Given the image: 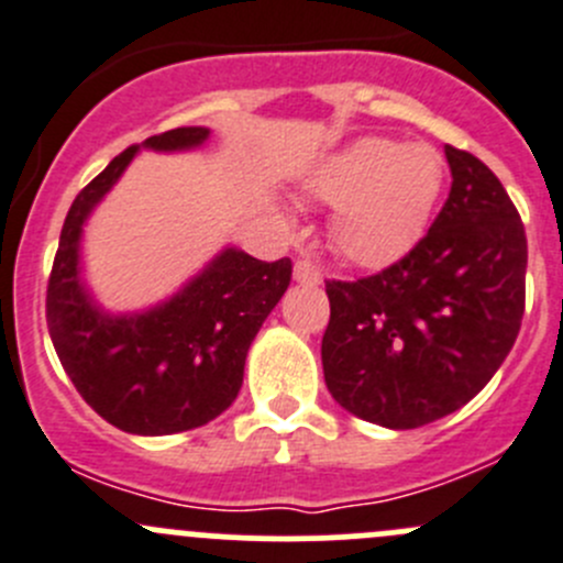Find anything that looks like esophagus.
Listing matches in <instances>:
<instances>
[{"label": "esophagus", "mask_w": 563, "mask_h": 563, "mask_svg": "<svg viewBox=\"0 0 563 563\" xmlns=\"http://www.w3.org/2000/svg\"><path fill=\"white\" fill-rule=\"evenodd\" d=\"M294 280L302 283V286H319L321 283L319 266H313L310 261H297V264H294Z\"/></svg>", "instance_id": "esophagus-1"}]
</instances>
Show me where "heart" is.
<instances>
[{"label":"heart","instance_id":"heart-1","mask_svg":"<svg viewBox=\"0 0 563 563\" xmlns=\"http://www.w3.org/2000/svg\"><path fill=\"white\" fill-rule=\"evenodd\" d=\"M445 184V162L432 145H401L363 136L321 159L305 189L335 206L332 244L357 266H379L401 255L427 228Z\"/></svg>","mask_w":563,"mask_h":563}]
</instances>
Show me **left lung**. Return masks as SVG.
Listing matches in <instances>:
<instances>
[{
    "instance_id": "obj_1",
    "label": "left lung",
    "mask_w": 563,
    "mask_h": 563,
    "mask_svg": "<svg viewBox=\"0 0 563 563\" xmlns=\"http://www.w3.org/2000/svg\"><path fill=\"white\" fill-rule=\"evenodd\" d=\"M451 192L429 233L379 275L327 280V390L385 429L465 407L511 352L526 310V228L504 184L445 145Z\"/></svg>"
}]
</instances>
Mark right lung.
I'll use <instances>...</instances> for the list:
<instances>
[{
  "mask_svg": "<svg viewBox=\"0 0 563 563\" xmlns=\"http://www.w3.org/2000/svg\"><path fill=\"white\" fill-rule=\"evenodd\" d=\"M209 136L206 125H181L125 148L76 195L59 233L46 291L48 335L79 396L129 434L187 432L225 412L242 387L250 343L291 283L288 258L266 264L225 247L154 308L112 313L87 288L81 233L131 159L143 148L195 151Z\"/></svg>",
  "mask_w": 563,
  "mask_h": 563,
  "instance_id": "obj_1",
  "label": "right lung"
}]
</instances>
